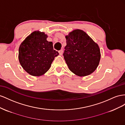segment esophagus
I'll return each mask as SVG.
<instances>
[{
    "instance_id": "1",
    "label": "esophagus",
    "mask_w": 125,
    "mask_h": 125,
    "mask_svg": "<svg viewBox=\"0 0 125 125\" xmlns=\"http://www.w3.org/2000/svg\"><path fill=\"white\" fill-rule=\"evenodd\" d=\"M59 52L60 55H62L63 53V50H60L59 51Z\"/></svg>"
}]
</instances>
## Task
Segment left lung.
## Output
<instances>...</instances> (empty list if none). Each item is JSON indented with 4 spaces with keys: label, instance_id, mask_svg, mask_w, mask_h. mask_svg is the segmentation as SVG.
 <instances>
[{
    "label": "left lung",
    "instance_id": "obj_1",
    "mask_svg": "<svg viewBox=\"0 0 125 125\" xmlns=\"http://www.w3.org/2000/svg\"><path fill=\"white\" fill-rule=\"evenodd\" d=\"M65 38L66 45L63 55L70 70L79 76L92 73L101 59L98 44L79 29L71 32Z\"/></svg>",
    "mask_w": 125,
    "mask_h": 125
}]
</instances>
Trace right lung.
Masks as SVG:
<instances>
[{
	"label": "right lung",
	"mask_w": 125,
	"mask_h": 125,
	"mask_svg": "<svg viewBox=\"0 0 125 125\" xmlns=\"http://www.w3.org/2000/svg\"><path fill=\"white\" fill-rule=\"evenodd\" d=\"M44 32L34 31L22 42L19 49V60L27 73L39 76L50 68L58 51L53 49V43L47 40Z\"/></svg>",
	"instance_id": "obj_1"
}]
</instances>
